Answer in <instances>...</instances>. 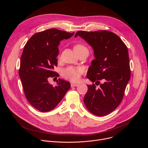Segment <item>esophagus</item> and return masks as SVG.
Instances as JSON below:
<instances>
[{"instance_id":"1","label":"esophagus","mask_w":148,"mask_h":148,"mask_svg":"<svg viewBox=\"0 0 148 148\" xmlns=\"http://www.w3.org/2000/svg\"><path fill=\"white\" fill-rule=\"evenodd\" d=\"M79 86V84H78L73 83V82L71 83V86L72 87H77V86Z\"/></svg>"}]
</instances>
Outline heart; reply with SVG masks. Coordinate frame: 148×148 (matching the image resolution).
<instances>
[{
	"mask_svg": "<svg viewBox=\"0 0 148 148\" xmlns=\"http://www.w3.org/2000/svg\"><path fill=\"white\" fill-rule=\"evenodd\" d=\"M87 49L85 46L81 44L76 45L74 46L75 52L82 50ZM83 69L81 67H69L62 71V74L66 79L70 80L73 82L78 81L81 78V75L83 74Z\"/></svg>",
	"mask_w": 148,
	"mask_h": 148,
	"instance_id": "obj_1",
	"label": "heart"
}]
</instances>
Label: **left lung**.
<instances>
[{
  "mask_svg": "<svg viewBox=\"0 0 148 148\" xmlns=\"http://www.w3.org/2000/svg\"><path fill=\"white\" fill-rule=\"evenodd\" d=\"M80 36L92 47L95 59L88 68L87 77L94 84L88 85L84 102L90 112L104 116L121 103L131 77L128 51L123 41L115 33L106 30L78 31Z\"/></svg>",
  "mask_w": 148,
  "mask_h": 148,
  "instance_id": "8db88e82",
  "label": "left lung"
}]
</instances>
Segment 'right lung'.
<instances>
[{
    "label": "right lung",
    "instance_id": "right-lung-1",
    "mask_svg": "<svg viewBox=\"0 0 148 148\" xmlns=\"http://www.w3.org/2000/svg\"><path fill=\"white\" fill-rule=\"evenodd\" d=\"M74 34L48 29L34 34L25 46L18 74L26 99L41 112L54 109L71 87L69 82L61 79L53 87L48 79L58 76L53 70L57 66L60 41L70 38Z\"/></svg>",
    "mask_w": 148,
    "mask_h": 148
}]
</instances>
